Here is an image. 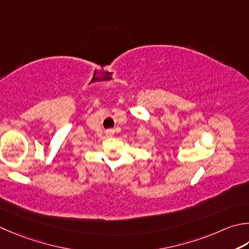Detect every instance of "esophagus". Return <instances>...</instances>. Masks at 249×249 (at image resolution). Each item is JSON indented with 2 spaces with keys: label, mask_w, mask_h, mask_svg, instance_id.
<instances>
[{
  "label": "esophagus",
  "mask_w": 249,
  "mask_h": 249,
  "mask_svg": "<svg viewBox=\"0 0 249 249\" xmlns=\"http://www.w3.org/2000/svg\"><path fill=\"white\" fill-rule=\"evenodd\" d=\"M106 135H107V137H113L114 130L113 129H107L106 130Z\"/></svg>",
  "instance_id": "obj_1"
}]
</instances>
